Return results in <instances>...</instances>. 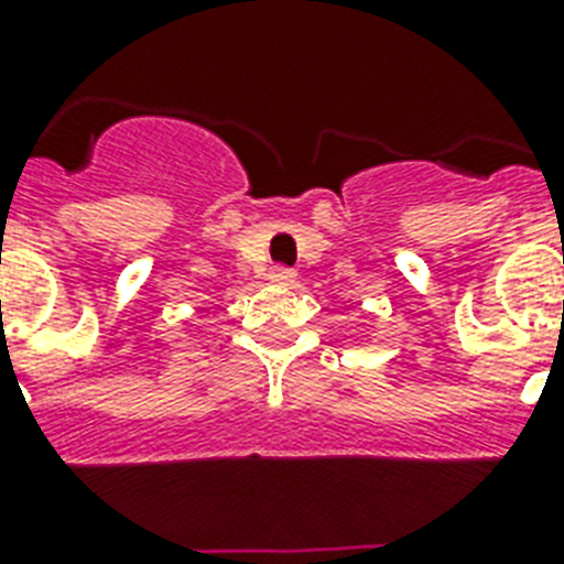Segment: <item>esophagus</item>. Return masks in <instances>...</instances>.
<instances>
[{
	"label": "esophagus",
	"instance_id": "1",
	"mask_svg": "<svg viewBox=\"0 0 564 564\" xmlns=\"http://www.w3.org/2000/svg\"><path fill=\"white\" fill-rule=\"evenodd\" d=\"M297 278V272L295 269H290V267H272L269 269V281L272 283H292Z\"/></svg>",
	"mask_w": 564,
	"mask_h": 564
}]
</instances>
